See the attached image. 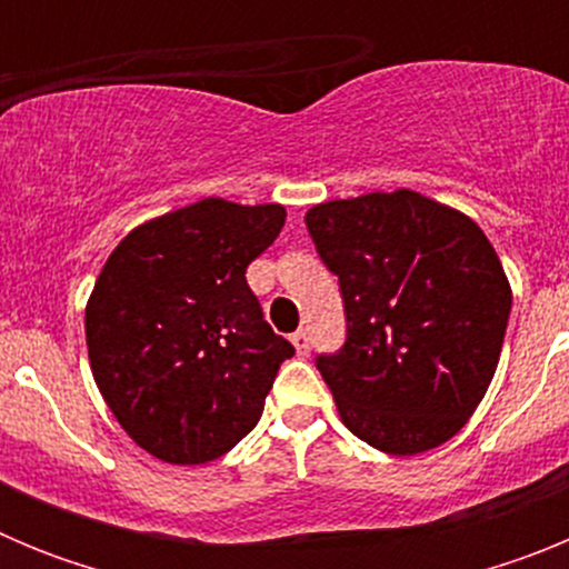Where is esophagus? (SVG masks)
<instances>
[{
  "label": "esophagus",
  "mask_w": 569,
  "mask_h": 569,
  "mask_svg": "<svg viewBox=\"0 0 569 569\" xmlns=\"http://www.w3.org/2000/svg\"><path fill=\"white\" fill-rule=\"evenodd\" d=\"M293 347L299 356H308L310 353V336L308 330H296L293 333Z\"/></svg>",
  "instance_id": "obj_1"
}]
</instances>
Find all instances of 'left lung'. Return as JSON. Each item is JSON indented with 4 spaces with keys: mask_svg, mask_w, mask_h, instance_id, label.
I'll use <instances>...</instances> for the list:
<instances>
[{
    "mask_svg": "<svg viewBox=\"0 0 569 569\" xmlns=\"http://www.w3.org/2000/svg\"><path fill=\"white\" fill-rule=\"evenodd\" d=\"M305 222L345 299V345L316 367L347 430L390 456L453 439L490 387L512 308L487 236L405 188L316 204Z\"/></svg>",
    "mask_w": 569,
    "mask_h": 569,
    "instance_id": "left-lung-1",
    "label": "left lung"
}]
</instances>
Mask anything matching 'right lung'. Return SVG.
I'll list each match as a JSON object with an SVG mask.
<instances>
[{
	"instance_id": "1",
	"label": "right lung",
	"mask_w": 569,
	"mask_h": 569,
	"mask_svg": "<svg viewBox=\"0 0 569 569\" xmlns=\"http://www.w3.org/2000/svg\"><path fill=\"white\" fill-rule=\"evenodd\" d=\"M281 204L224 199L130 230L84 308L90 370L124 433L168 465H204L259 421L279 365L244 270L284 228Z\"/></svg>"
}]
</instances>
